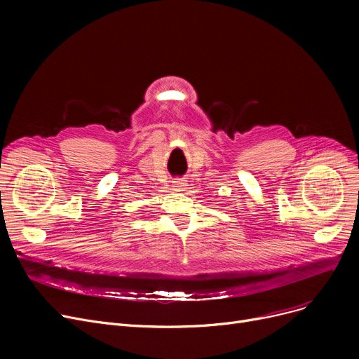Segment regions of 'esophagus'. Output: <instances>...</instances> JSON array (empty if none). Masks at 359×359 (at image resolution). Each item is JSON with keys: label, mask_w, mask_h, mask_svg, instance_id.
<instances>
[{"label": "esophagus", "mask_w": 359, "mask_h": 359, "mask_svg": "<svg viewBox=\"0 0 359 359\" xmlns=\"http://www.w3.org/2000/svg\"><path fill=\"white\" fill-rule=\"evenodd\" d=\"M184 182H186V180H183V179H175V180H173V189H175V191H183L184 186H186Z\"/></svg>", "instance_id": "1"}]
</instances>
